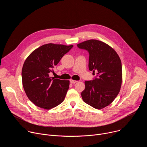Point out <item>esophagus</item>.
<instances>
[{
  "mask_svg": "<svg viewBox=\"0 0 147 147\" xmlns=\"http://www.w3.org/2000/svg\"><path fill=\"white\" fill-rule=\"evenodd\" d=\"M70 82L71 84H75V83H76V82H77V81H76V80H72V79H70Z\"/></svg>",
  "mask_w": 147,
  "mask_h": 147,
  "instance_id": "1",
  "label": "esophagus"
}]
</instances>
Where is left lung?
<instances>
[{
    "label": "left lung",
    "instance_id": "left-lung-1",
    "mask_svg": "<svg viewBox=\"0 0 147 147\" xmlns=\"http://www.w3.org/2000/svg\"><path fill=\"white\" fill-rule=\"evenodd\" d=\"M89 54L88 67L96 78L85 81L81 92L84 102L101 109L108 106L117 96L122 82V67L116 52L109 45L96 39L87 40L77 44Z\"/></svg>",
    "mask_w": 147,
    "mask_h": 147
}]
</instances>
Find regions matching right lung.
Here are the masks:
<instances>
[{
  "label": "right lung",
  "instance_id": "right-lung-1",
  "mask_svg": "<svg viewBox=\"0 0 147 147\" xmlns=\"http://www.w3.org/2000/svg\"><path fill=\"white\" fill-rule=\"evenodd\" d=\"M73 47L47 44L35 49L25 60L22 71L23 86L27 97L36 106L49 110L64 100L70 81L49 74Z\"/></svg>",
  "mask_w": 147,
  "mask_h": 147
}]
</instances>
